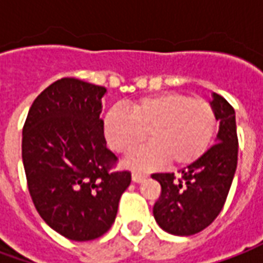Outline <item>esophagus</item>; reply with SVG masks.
<instances>
[{"mask_svg": "<svg viewBox=\"0 0 263 263\" xmlns=\"http://www.w3.org/2000/svg\"><path fill=\"white\" fill-rule=\"evenodd\" d=\"M146 179V175H142V173H134L132 175V180L135 183H141Z\"/></svg>", "mask_w": 263, "mask_h": 263, "instance_id": "obj_1", "label": "esophagus"}]
</instances>
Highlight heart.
<instances>
[{"mask_svg":"<svg viewBox=\"0 0 263 263\" xmlns=\"http://www.w3.org/2000/svg\"><path fill=\"white\" fill-rule=\"evenodd\" d=\"M213 107L179 92H163L139 98L131 112L111 108L104 120L107 142L121 155H131L143 141H151L129 165L151 169L167 162L171 166H187L200 159L209 149L215 131Z\"/></svg>","mask_w":263,"mask_h":263,"instance_id":"b5f03b06","label":"heart"}]
</instances>
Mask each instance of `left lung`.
I'll use <instances>...</instances> for the list:
<instances>
[{"instance_id":"1","label":"left lung","mask_w":263,"mask_h":263,"mask_svg":"<svg viewBox=\"0 0 263 263\" xmlns=\"http://www.w3.org/2000/svg\"><path fill=\"white\" fill-rule=\"evenodd\" d=\"M211 107L220 129L205 154L187 167L175 173H154L160 183L159 200L154 205V217L162 230L173 235L187 237L203 231L220 214L226 204L237 171L238 137L235 111L220 94L213 92Z\"/></svg>"}]
</instances>
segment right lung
I'll use <instances>...</instances> for the list:
<instances>
[{
	"label": "right lung",
	"instance_id": "1",
	"mask_svg": "<svg viewBox=\"0 0 263 263\" xmlns=\"http://www.w3.org/2000/svg\"><path fill=\"white\" fill-rule=\"evenodd\" d=\"M107 88L65 77L32 104L22 129L28 190L43 221L71 241L101 237L114 224L131 172L104 138L101 98Z\"/></svg>",
	"mask_w": 263,
	"mask_h": 263
}]
</instances>
